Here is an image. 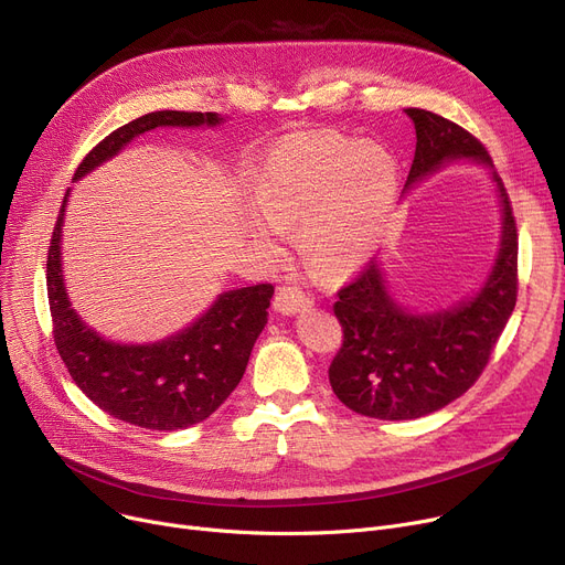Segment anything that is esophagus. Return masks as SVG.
<instances>
[{"label": "esophagus", "instance_id": "1", "mask_svg": "<svg viewBox=\"0 0 565 565\" xmlns=\"http://www.w3.org/2000/svg\"><path fill=\"white\" fill-rule=\"evenodd\" d=\"M273 307H275V311L281 313V316H295V313H300V311L309 309V307H311V300L305 298V295H302L298 288L284 286V288L277 290Z\"/></svg>", "mask_w": 565, "mask_h": 565}]
</instances>
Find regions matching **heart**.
Returning a JSON list of instances; mask_svg holds the SVG:
<instances>
[{"instance_id":"1","label":"heart","mask_w":565,"mask_h":565,"mask_svg":"<svg viewBox=\"0 0 565 565\" xmlns=\"http://www.w3.org/2000/svg\"><path fill=\"white\" fill-rule=\"evenodd\" d=\"M401 190V164L384 143L339 132H295L275 141L249 171L241 231L265 256L279 254V233L295 237L300 258L339 281L375 254Z\"/></svg>"}]
</instances>
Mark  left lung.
Wrapping results in <instances>:
<instances>
[{
  "label": "left lung",
  "mask_w": 565,
  "mask_h": 565,
  "mask_svg": "<svg viewBox=\"0 0 565 565\" xmlns=\"http://www.w3.org/2000/svg\"><path fill=\"white\" fill-rule=\"evenodd\" d=\"M417 151L403 196L458 162L488 169L499 199V249L483 284L469 298L437 311H409L371 263L339 290L334 313L343 345L330 366L337 398L352 412L384 422L426 417L460 398L483 373L518 300V231L511 201L479 139L433 111L409 107Z\"/></svg>",
  "instance_id": "1"
}]
</instances>
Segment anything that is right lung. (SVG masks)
<instances>
[{
	"instance_id": "obj_1",
	"label": "right lung",
	"mask_w": 565,
	"mask_h": 565,
	"mask_svg": "<svg viewBox=\"0 0 565 565\" xmlns=\"http://www.w3.org/2000/svg\"><path fill=\"white\" fill-rule=\"evenodd\" d=\"M215 111H151L114 130L88 153L73 183L92 173L143 132L156 128H217ZM64 196L47 252V300L54 343L77 387L109 417L148 430L194 426L231 396L243 380L252 348L267 324L275 295L270 284L220 292L215 302L183 330L153 343L105 339L73 309L64 279Z\"/></svg>"
}]
</instances>
